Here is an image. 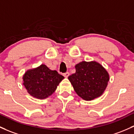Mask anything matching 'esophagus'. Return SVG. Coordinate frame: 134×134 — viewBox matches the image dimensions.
<instances>
[{
	"instance_id": "obj_1",
	"label": "esophagus",
	"mask_w": 134,
	"mask_h": 134,
	"mask_svg": "<svg viewBox=\"0 0 134 134\" xmlns=\"http://www.w3.org/2000/svg\"><path fill=\"white\" fill-rule=\"evenodd\" d=\"M64 76L65 77H69V76L70 75V74H69V72H65V73H64Z\"/></svg>"
}]
</instances>
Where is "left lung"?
Here are the masks:
<instances>
[{
	"mask_svg": "<svg viewBox=\"0 0 134 134\" xmlns=\"http://www.w3.org/2000/svg\"><path fill=\"white\" fill-rule=\"evenodd\" d=\"M76 72L68 79L79 97L92 100L104 93L109 81V74L96 61H83L75 65Z\"/></svg>",
	"mask_w": 134,
	"mask_h": 134,
	"instance_id": "left-lung-1",
	"label": "left lung"
}]
</instances>
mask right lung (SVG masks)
Masks as SVG:
<instances>
[{
    "instance_id": "obj_1",
    "label": "right lung",
    "mask_w": 134,
    "mask_h": 134,
    "mask_svg": "<svg viewBox=\"0 0 134 134\" xmlns=\"http://www.w3.org/2000/svg\"><path fill=\"white\" fill-rule=\"evenodd\" d=\"M23 85L29 95L45 99L52 95L64 77L57 70L49 69L44 64L29 69L23 74Z\"/></svg>"
}]
</instances>
